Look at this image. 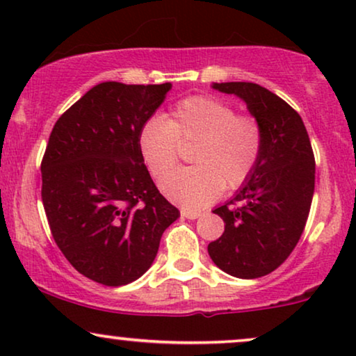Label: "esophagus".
I'll use <instances>...</instances> for the list:
<instances>
[{"mask_svg":"<svg viewBox=\"0 0 356 356\" xmlns=\"http://www.w3.org/2000/svg\"><path fill=\"white\" fill-rule=\"evenodd\" d=\"M199 216H201V212H199V211H191V209H181V217L189 218V220H194V218H197Z\"/></svg>","mask_w":356,"mask_h":356,"instance_id":"esophagus-1","label":"esophagus"}]
</instances>
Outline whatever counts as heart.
<instances>
[{
	"mask_svg": "<svg viewBox=\"0 0 356 356\" xmlns=\"http://www.w3.org/2000/svg\"><path fill=\"white\" fill-rule=\"evenodd\" d=\"M139 150L154 178H163L179 158V143H194L191 168L162 183L170 201L201 209L225 189L240 188L254 172L262 152V126L252 115H238L216 97L179 100L167 120L152 116L139 131Z\"/></svg>",
	"mask_w": 356,
	"mask_h": 356,
	"instance_id": "1",
	"label": "heart"
}]
</instances>
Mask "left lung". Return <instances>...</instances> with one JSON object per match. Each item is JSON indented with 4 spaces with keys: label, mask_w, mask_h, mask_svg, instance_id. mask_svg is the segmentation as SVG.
Instances as JSON below:
<instances>
[{
    "label": "left lung",
    "mask_w": 356,
    "mask_h": 356,
    "mask_svg": "<svg viewBox=\"0 0 356 356\" xmlns=\"http://www.w3.org/2000/svg\"><path fill=\"white\" fill-rule=\"evenodd\" d=\"M235 94L262 126V152L254 172L235 197L213 213L225 232L209 243L218 269L238 279L270 274L295 250L314 194V154L303 120L279 95L252 82L212 86Z\"/></svg>",
    "instance_id": "1"
}]
</instances>
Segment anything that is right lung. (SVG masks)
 <instances>
[{"mask_svg":"<svg viewBox=\"0 0 356 356\" xmlns=\"http://www.w3.org/2000/svg\"><path fill=\"white\" fill-rule=\"evenodd\" d=\"M170 82H102L53 126L42 159V202L51 235L77 272L106 286L139 279L179 211L159 193L139 131Z\"/></svg>","mask_w":356,"mask_h":356,"instance_id":"right-lung-1","label":"right lung"}]
</instances>
